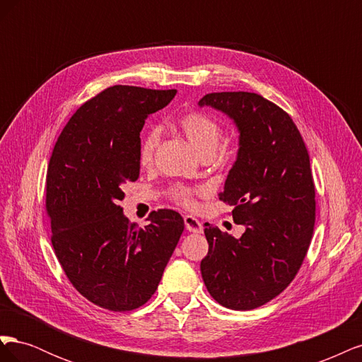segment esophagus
I'll use <instances>...</instances> for the list:
<instances>
[{"label": "esophagus", "mask_w": 362, "mask_h": 362, "mask_svg": "<svg viewBox=\"0 0 362 362\" xmlns=\"http://www.w3.org/2000/svg\"><path fill=\"white\" fill-rule=\"evenodd\" d=\"M184 225H185V229H187L189 233H194V234L202 233V223L193 216H185L184 217Z\"/></svg>", "instance_id": "1"}]
</instances>
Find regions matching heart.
<instances>
[{
    "instance_id": "obj_1",
    "label": "heart",
    "mask_w": 362,
    "mask_h": 362,
    "mask_svg": "<svg viewBox=\"0 0 362 362\" xmlns=\"http://www.w3.org/2000/svg\"><path fill=\"white\" fill-rule=\"evenodd\" d=\"M178 128L184 137L189 140V144L196 149L199 156L204 154H214V151L218 146L222 136V127L217 120L211 116L199 112H192L184 115L178 120ZM158 144V131L151 129L149 133L141 139L140 149H139V160L144 166L151 164L154 158V151ZM193 190L187 187H175L172 190V196L175 201L185 206H193Z\"/></svg>"
}]
</instances>
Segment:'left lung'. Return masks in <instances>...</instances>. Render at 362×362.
I'll list each match as a JSON object with an SVG mask.
<instances>
[{"instance_id": "1", "label": "left lung", "mask_w": 362, "mask_h": 362, "mask_svg": "<svg viewBox=\"0 0 362 362\" xmlns=\"http://www.w3.org/2000/svg\"><path fill=\"white\" fill-rule=\"evenodd\" d=\"M198 104L237 127V158L221 199L234 205V222L245 226L235 238L205 223L202 279L226 308L254 310L288 287L310 247L315 222L310 156L293 119L261 95L208 93Z\"/></svg>"}]
</instances>
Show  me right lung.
I'll return each instance as SVG.
<instances>
[{
	"mask_svg": "<svg viewBox=\"0 0 362 362\" xmlns=\"http://www.w3.org/2000/svg\"><path fill=\"white\" fill-rule=\"evenodd\" d=\"M177 90L113 86L83 104L63 128L47 175L51 243L72 286L110 311H131L156 293L184 231L173 210L129 223L117 202L140 172V131Z\"/></svg>",
	"mask_w": 362,
	"mask_h": 362,
	"instance_id": "right-lung-1",
	"label": "right lung"
}]
</instances>
